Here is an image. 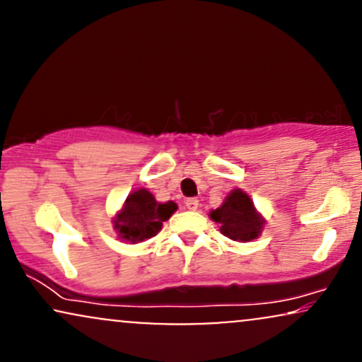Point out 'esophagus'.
Instances as JSON below:
<instances>
[{
	"label": "esophagus",
	"mask_w": 362,
	"mask_h": 362,
	"mask_svg": "<svg viewBox=\"0 0 362 362\" xmlns=\"http://www.w3.org/2000/svg\"><path fill=\"white\" fill-rule=\"evenodd\" d=\"M185 207L189 211H195L199 207V201L195 197H190V199H187L185 201Z\"/></svg>",
	"instance_id": "34e87169"
}]
</instances>
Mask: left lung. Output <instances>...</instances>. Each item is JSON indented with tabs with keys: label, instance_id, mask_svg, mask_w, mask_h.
Instances as JSON below:
<instances>
[{
	"label": "left lung",
	"instance_id": "left-lung-1",
	"mask_svg": "<svg viewBox=\"0 0 362 362\" xmlns=\"http://www.w3.org/2000/svg\"><path fill=\"white\" fill-rule=\"evenodd\" d=\"M211 219L219 223V231L224 236L240 242L257 238L264 228V219L255 211L250 197L240 189L228 195L221 207L211 211Z\"/></svg>",
	"mask_w": 362,
	"mask_h": 362
}]
</instances>
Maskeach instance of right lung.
<instances>
[{
  "label": "right lung",
  "instance_id": "1",
  "mask_svg": "<svg viewBox=\"0 0 362 362\" xmlns=\"http://www.w3.org/2000/svg\"><path fill=\"white\" fill-rule=\"evenodd\" d=\"M175 211L177 204L173 201L161 204L146 189H138L126 199V204L115 218L114 228L120 238L138 243L156 236L161 224Z\"/></svg>",
  "mask_w": 362,
  "mask_h": 362
}]
</instances>
